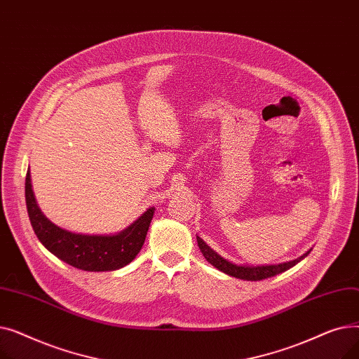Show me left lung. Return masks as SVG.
<instances>
[{"mask_svg":"<svg viewBox=\"0 0 359 359\" xmlns=\"http://www.w3.org/2000/svg\"><path fill=\"white\" fill-rule=\"evenodd\" d=\"M198 240V246L203 255V257L208 260L212 266H215L218 271L227 273L230 276L243 279V280H262V279H266L271 276H275L278 273H282L288 271L290 268L295 266L298 262L303 260L310 252H306L303 256H299L294 260L290 262H284V263H278V265H237V263H233L227 259H224L221 255H218L215 250H212L208 244H206L199 236H196Z\"/></svg>","mask_w":359,"mask_h":359,"instance_id":"left-lung-1","label":"left lung"}]
</instances>
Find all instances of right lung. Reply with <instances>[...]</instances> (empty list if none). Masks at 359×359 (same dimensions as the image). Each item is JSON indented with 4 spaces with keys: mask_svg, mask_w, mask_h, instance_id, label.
Listing matches in <instances>:
<instances>
[{
    "mask_svg": "<svg viewBox=\"0 0 359 359\" xmlns=\"http://www.w3.org/2000/svg\"><path fill=\"white\" fill-rule=\"evenodd\" d=\"M26 205L34 234L43 246L68 265L88 272L116 271L135 259L147 237L154 206L116 234L72 233L49 221L36 202L30 170L26 175Z\"/></svg>",
    "mask_w": 359,
    "mask_h": 359,
    "instance_id": "obj_1",
    "label": "right lung"
}]
</instances>
